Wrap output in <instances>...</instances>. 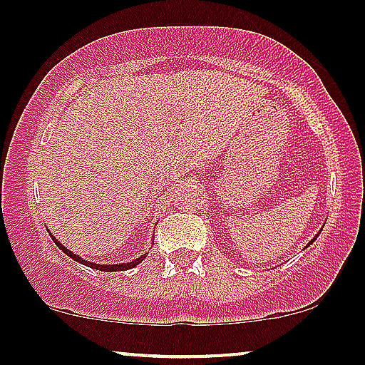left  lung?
<instances>
[{
  "instance_id": "1",
  "label": "left lung",
  "mask_w": 365,
  "mask_h": 365,
  "mask_svg": "<svg viewBox=\"0 0 365 365\" xmlns=\"http://www.w3.org/2000/svg\"><path fill=\"white\" fill-rule=\"evenodd\" d=\"M312 242H313V240H312ZM312 242H309V244H312ZM309 244H308V245H309Z\"/></svg>"
}]
</instances>
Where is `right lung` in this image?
<instances>
[{
  "label": "right lung",
  "mask_w": 365,
  "mask_h": 365,
  "mask_svg": "<svg viewBox=\"0 0 365 365\" xmlns=\"http://www.w3.org/2000/svg\"><path fill=\"white\" fill-rule=\"evenodd\" d=\"M52 240L56 242L57 247H58V249L62 250V252H66V254H68V256H69V257H73L74 261L81 262V264H87V266H90V268L101 269V272H123V269H130V268H134V266L139 264V262L143 261V257H144V256H143V257H139V259H134V261H132V262H123V264H96V262H88V261L81 259L80 256H76V254L71 252V250H68V249H66V247L62 245L61 242H57V240H56V237H52Z\"/></svg>",
  "instance_id": "obj_1"
}]
</instances>
